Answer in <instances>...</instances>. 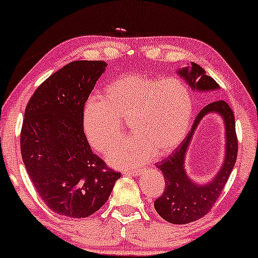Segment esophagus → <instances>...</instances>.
<instances>
[{
    "label": "esophagus",
    "mask_w": 258,
    "mask_h": 258,
    "mask_svg": "<svg viewBox=\"0 0 258 258\" xmlns=\"http://www.w3.org/2000/svg\"><path fill=\"white\" fill-rule=\"evenodd\" d=\"M143 172V169H135V170H124L125 175L129 176H140Z\"/></svg>",
    "instance_id": "obj_1"
}]
</instances>
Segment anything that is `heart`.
Returning <instances> with one entry per match:
<instances>
[{
	"mask_svg": "<svg viewBox=\"0 0 258 258\" xmlns=\"http://www.w3.org/2000/svg\"><path fill=\"white\" fill-rule=\"evenodd\" d=\"M104 93V100L90 98L84 105L82 129L94 149L105 151L122 135L119 119L129 121L133 135L107 154L114 167H136L155 154H170L188 134L194 102L181 79L130 74L112 81Z\"/></svg>",
	"mask_w": 258,
	"mask_h": 258,
	"instance_id": "heart-1",
	"label": "heart"
}]
</instances>
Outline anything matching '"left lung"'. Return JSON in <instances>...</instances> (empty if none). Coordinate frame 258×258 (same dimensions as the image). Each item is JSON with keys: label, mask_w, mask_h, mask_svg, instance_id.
Wrapping results in <instances>:
<instances>
[{"label": "left lung", "mask_w": 258, "mask_h": 258, "mask_svg": "<svg viewBox=\"0 0 258 258\" xmlns=\"http://www.w3.org/2000/svg\"><path fill=\"white\" fill-rule=\"evenodd\" d=\"M177 75L184 80L194 91L208 93L220 90V86L216 81L206 75L204 69L196 63L178 69ZM209 113L220 114L224 119L226 139L225 160L220 170L209 182L200 183L194 181L186 172L185 155L197 126ZM237 147L234 112L229 104L220 100L206 105L196 116L191 129L182 143L176 148L174 153L156 165V168L160 169L163 174L165 181L163 194L154 203L157 214L169 223L186 224L200 220L209 213L235 167Z\"/></svg>", "instance_id": "1"}]
</instances>
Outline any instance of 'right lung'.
<instances>
[{
    "instance_id": "1",
    "label": "right lung",
    "mask_w": 258,
    "mask_h": 258,
    "mask_svg": "<svg viewBox=\"0 0 258 258\" xmlns=\"http://www.w3.org/2000/svg\"><path fill=\"white\" fill-rule=\"evenodd\" d=\"M105 67L103 61L68 63L37 88L24 112V167L43 202L62 216L93 215L121 177L91 151L82 129L84 104Z\"/></svg>"
}]
</instances>
